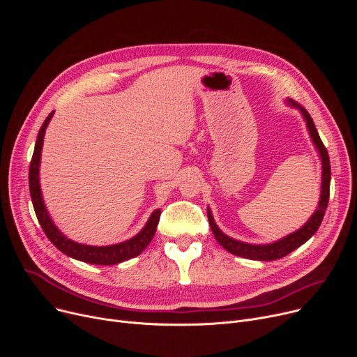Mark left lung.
<instances>
[{"instance_id": "1", "label": "left lung", "mask_w": 357, "mask_h": 357, "mask_svg": "<svg viewBox=\"0 0 357 357\" xmlns=\"http://www.w3.org/2000/svg\"><path fill=\"white\" fill-rule=\"evenodd\" d=\"M287 105L291 108H296L307 124L310 137L314 143V147L317 149L318 156L321 159V188H320V201H318V205L312 215L307 220L303 227H299L294 233L279 238L272 243H266V245H253V243H246V241H240L236 240L226 233H222L220 227L215 224L211 208H207L208 214V222L211 226L213 234L215 240L220 243V246H222L227 252L231 255L250 259V260H260V261H269V260H276L289 255L299 246H303L307 240H310L315 231L320 227V224L323 221V217L327 210V204H328V197H330V179H331V169H330V159L327 149L324 147L320 136H318V131L314 126V121L311 116L308 114V111L303 108L298 102L292 101L291 98L287 100Z\"/></svg>"}]
</instances>
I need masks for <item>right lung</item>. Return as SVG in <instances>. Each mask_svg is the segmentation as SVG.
<instances>
[{
	"mask_svg": "<svg viewBox=\"0 0 357 357\" xmlns=\"http://www.w3.org/2000/svg\"><path fill=\"white\" fill-rule=\"evenodd\" d=\"M53 114L54 111H52L47 116V119L45 120L43 126L39 130V135H37L34 153L30 162V172H29V186H30V195L33 201L34 213L37 215V220L40 222L45 234L62 253H65L72 259H77L91 265H105V266L117 265L131 257L139 256L149 246V243L152 241L156 233V227L160 218L159 208L150 214L147 222L144 224V227L136 236H133L128 240H124L121 243H117V245H109V246H91V245H82V243L73 241L69 237H66L53 222L46 208V204L42 195V188H40V159H42L43 140H45L46 128Z\"/></svg>",
	"mask_w": 357,
	"mask_h": 357,
	"instance_id": "obj_1",
	"label": "right lung"
}]
</instances>
